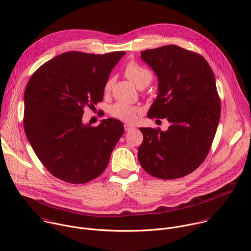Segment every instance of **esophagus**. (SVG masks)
Here are the masks:
<instances>
[{"label": "esophagus", "mask_w": 251, "mask_h": 251, "mask_svg": "<svg viewBox=\"0 0 251 251\" xmlns=\"http://www.w3.org/2000/svg\"><path fill=\"white\" fill-rule=\"evenodd\" d=\"M124 129H125V131H130V130L135 129V127L132 126V125H129V124H125L124 125Z\"/></svg>", "instance_id": "obj_1"}]
</instances>
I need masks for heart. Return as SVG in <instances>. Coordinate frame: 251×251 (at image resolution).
<instances>
[{
  "label": "heart",
  "instance_id": "1",
  "mask_svg": "<svg viewBox=\"0 0 251 251\" xmlns=\"http://www.w3.org/2000/svg\"><path fill=\"white\" fill-rule=\"evenodd\" d=\"M125 75L138 88L148 86L152 79L151 70L135 62H130L127 64L125 68ZM110 87L111 80H108L104 86V91L108 92ZM141 112L142 109L140 107L124 102H116L109 108V113L112 117L128 123L134 122Z\"/></svg>",
  "mask_w": 251,
  "mask_h": 251
}]
</instances>
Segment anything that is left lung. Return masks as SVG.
Returning <instances> with one entry per match:
<instances>
[{
	"mask_svg": "<svg viewBox=\"0 0 251 251\" xmlns=\"http://www.w3.org/2000/svg\"><path fill=\"white\" fill-rule=\"evenodd\" d=\"M141 58L158 81L148 117L166 118L170 126L166 131L140 128L139 161L153 177H184L204 161L218 127L221 105L214 73L203 56L176 45L146 50Z\"/></svg>",
	"mask_w": 251,
	"mask_h": 251,
	"instance_id": "obj_1",
	"label": "left lung"
}]
</instances>
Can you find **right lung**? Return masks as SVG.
Wrapping results in <instances>:
<instances>
[{"instance_id": "obj_1", "label": "right lung", "mask_w": 251, "mask_h": 251, "mask_svg": "<svg viewBox=\"0 0 251 251\" xmlns=\"http://www.w3.org/2000/svg\"><path fill=\"white\" fill-rule=\"evenodd\" d=\"M125 51L63 52L40 66L24 92V131L36 155L54 177L84 184L106 168L124 133L114 118L97 127L82 121L84 107L102 100L108 76Z\"/></svg>"}]
</instances>
